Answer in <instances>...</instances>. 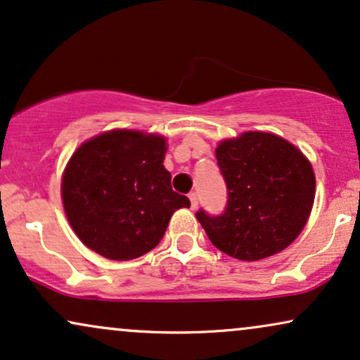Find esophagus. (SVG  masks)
<instances>
[{
  "label": "esophagus",
  "instance_id": "1",
  "mask_svg": "<svg viewBox=\"0 0 360 360\" xmlns=\"http://www.w3.org/2000/svg\"><path fill=\"white\" fill-rule=\"evenodd\" d=\"M189 201H191V210H196V207H198V194L196 193L189 194Z\"/></svg>",
  "mask_w": 360,
  "mask_h": 360
}]
</instances>
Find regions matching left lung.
<instances>
[{
	"instance_id": "obj_1",
	"label": "left lung",
	"mask_w": 360,
	"mask_h": 360,
	"mask_svg": "<svg viewBox=\"0 0 360 360\" xmlns=\"http://www.w3.org/2000/svg\"><path fill=\"white\" fill-rule=\"evenodd\" d=\"M228 186L221 216L196 214L216 248L241 262H258L283 251L309 221L315 172L307 155L287 139L248 131L216 146Z\"/></svg>"
}]
</instances>
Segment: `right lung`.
Listing matches in <instances>:
<instances>
[{"label": "right lung", "instance_id": "right-lung-1", "mask_svg": "<svg viewBox=\"0 0 360 360\" xmlns=\"http://www.w3.org/2000/svg\"><path fill=\"white\" fill-rule=\"evenodd\" d=\"M161 134L112 129L82 142L62 174L68 223L86 248L127 262L159 245L171 216L189 207L172 191Z\"/></svg>", "mask_w": 360, "mask_h": 360}]
</instances>
